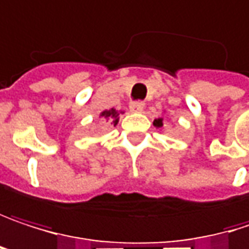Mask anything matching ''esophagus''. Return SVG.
I'll use <instances>...</instances> for the list:
<instances>
[{"mask_svg": "<svg viewBox=\"0 0 249 249\" xmlns=\"http://www.w3.org/2000/svg\"><path fill=\"white\" fill-rule=\"evenodd\" d=\"M129 109H130V111H133V113H140V111H143V109H144V103L143 102H132L129 105Z\"/></svg>", "mask_w": 249, "mask_h": 249, "instance_id": "1", "label": "esophagus"}]
</instances>
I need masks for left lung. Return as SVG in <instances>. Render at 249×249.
Returning a JSON list of instances; mask_svg holds the SVG:
<instances>
[{
	"instance_id": "obj_1",
	"label": "left lung",
	"mask_w": 249,
	"mask_h": 249,
	"mask_svg": "<svg viewBox=\"0 0 249 249\" xmlns=\"http://www.w3.org/2000/svg\"><path fill=\"white\" fill-rule=\"evenodd\" d=\"M153 126H156V127H162V126H163V123H162V119H155V122H153Z\"/></svg>"
}]
</instances>
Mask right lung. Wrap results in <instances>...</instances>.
<instances>
[{
	"label": "right lung",
	"instance_id": "add662e5",
	"mask_svg": "<svg viewBox=\"0 0 249 249\" xmlns=\"http://www.w3.org/2000/svg\"><path fill=\"white\" fill-rule=\"evenodd\" d=\"M120 113H123V111H119V110L116 109H110V110H105V111H102L100 113V117L103 119V120H107L110 122L111 124H117V122H119V114Z\"/></svg>",
	"mask_w": 249,
	"mask_h": 249
}]
</instances>
